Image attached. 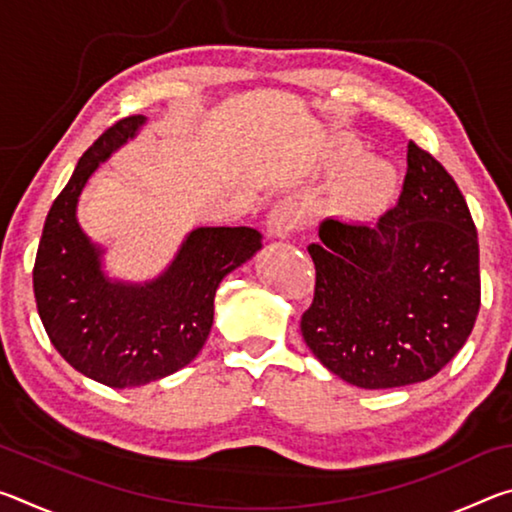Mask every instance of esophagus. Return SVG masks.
<instances>
[{
    "mask_svg": "<svg viewBox=\"0 0 512 512\" xmlns=\"http://www.w3.org/2000/svg\"><path fill=\"white\" fill-rule=\"evenodd\" d=\"M300 225V207L291 198L277 203L266 216V232L273 239H289Z\"/></svg>",
    "mask_w": 512,
    "mask_h": 512,
    "instance_id": "esophagus-1",
    "label": "esophagus"
}]
</instances>
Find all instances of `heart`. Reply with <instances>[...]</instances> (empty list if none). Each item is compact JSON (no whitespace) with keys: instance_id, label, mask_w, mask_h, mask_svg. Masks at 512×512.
<instances>
[{"instance_id":"b5f03b06","label":"heart","mask_w":512,"mask_h":512,"mask_svg":"<svg viewBox=\"0 0 512 512\" xmlns=\"http://www.w3.org/2000/svg\"><path fill=\"white\" fill-rule=\"evenodd\" d=\"M395 173L381 160H368L352 173L343 192V201L354 214L368 212L379 201H384L393 189Z\"/></svg>"}]
</instances>
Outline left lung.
<instances>
[{"instance_id": "obj_1", "label": "left lung", "mask_w": 512, "mask_h": 512, "mask_svg": "<svg viewBox=\"0 0 512 512\" xmlns=\"http://www.w3.org/2000/svg\"><path fill=\"white\" fill-rule=\"evenodd\" d=\"M302 339L352 386L397 388L443 370L481 307L479 239L461 189L409 142L400 201L377 223L325 219Z\"/></svg>"}]
</instances>
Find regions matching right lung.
Wrapping results in <instances>:
<instances>
[{"instance_id":"obj_1","label":"right lung","mask_w":512,"mask_h":512,"mask_svg":"<svg viewBox=\"0 0 512 512\" xmlns=\"http://www.w3.org/2000/svg\"><path fill=\"white\" fill-rule=\"evenodd\" d=\"M144 121L119 119L83 153L47 214L33 266L49 341L69 366L110 388L144 386L185 368L210 336L221 280L262 248V235L246 225L196 228L151 282H119L101 271L103 250L81 230L76 205L99 164Z\"/></svg>"}]
</instances>
